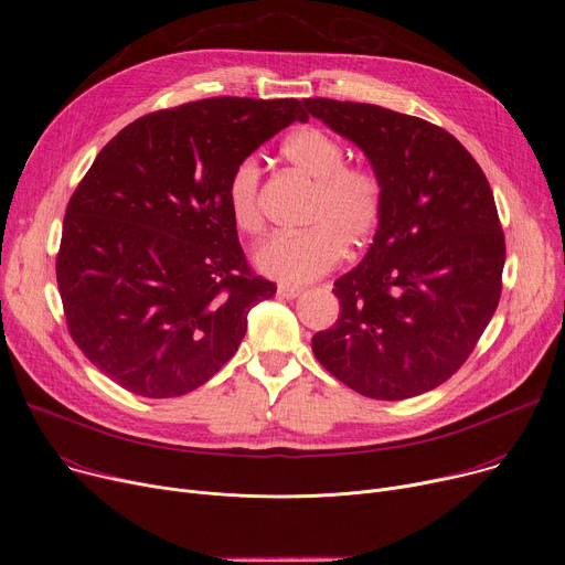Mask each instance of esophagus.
<instances>
[{
  "mask_svg": "<svg viewBox=\"0 0 565 565\" xmlns=\"http://www.w3.org/2000/svg\"><path fill=\"white\" fill-rule=\"evenodd\" d=\"M301 291H303V287H298V285H285V282L278 285L280 298H296V296H301Z\"/></svg>",
  "mask_w": 565,
  "mask_h": 565,
  "instance_id": "34e87169",
  "label": "esophagus"
}]
</instances>
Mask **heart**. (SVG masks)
I'll use <instances>...</instances> for the list:
<instances>
[{"instance_id": "1", "label": "heart", "mask_w": 565, "mask_h": 565, "mask_svg": "<svg viewBox=\"0 0 565 565\" xmlns=\"http://www.w3.org/2000/svg\"><path fill=\"white\" fill-rule=\"evenodd\" d=\"M294 171L315 182L306 207V230L280 232L262 242L255 267L285 285L310 282L335 267L344 253L367 246L383 218L385 184L372 163L344 161V143L321 127H298L280 143ZM230 218L246 235L264 225L259 205V166L242 159L225 189Z\"/></svg>"}]
</instances>
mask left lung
I'll return each mask as SVG.
<instances>
[{"mask_svg": "<svg viewBox=\"0 0 565 565\" xmlns=\"http://www.w3.org/2000/svg\"><path fill=\"white\" fill-rule=\"evenodd\" d=\"M303 105L367 154L385 184L374 244L335 280L342 312L312 351L364 396L411 399L462 367L500 303L507 244L492 189L434 122L328 97Z\"/></svg>", "mask_w": 565, "mask_h": 565, "instance_id": "left-lung-1", "label": "left lung"}]
</instances>
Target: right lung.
Segmentation results:
<instances>
[{
    "label": "right lung",
    "mask_w": 565,
    "mask_h": 565,
    "mask_svg": "<svg viewBox=\"0 0 565 565\" xmlns=\"http://www.w3.org/2000/svg\"><path fill=\"white\" fill-rule=\"evenodd\" d=\"M301 103L207 97L152 111L99 150L63 218L56 282L68 333L114 383L148 399L207 383L276 294L230 218L235 166Z\"/></svg>",
    "instance_id": "obj_1"
}]
</instances>
